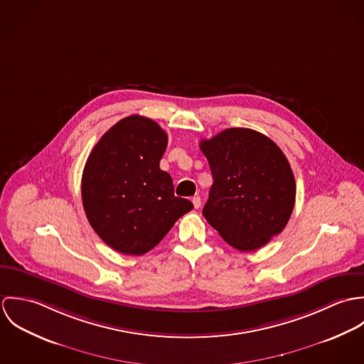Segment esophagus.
Returning <instances> with one entry per match:
<instances>
[{"mask_svg":"<svg viewBox=\"0 0 364 364\" xmlns=\"http://www.w3.org/2000/svg\"><path fill=\"white\" fill-rule=\"evenodd\" d=\"M192 203H193L195 208H199L202 205V199L199 196H195V198H192Z\"/></svg>","mask_w":364,"mask_h":364,"instance_id":"obj_1","label":"esophagus"}]
</instances>
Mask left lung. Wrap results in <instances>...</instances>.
<instances>
[{
  "mask_svg": "<svg viewBox=\"0 0 364 364\" xmlns=\"http://www.w3.org/2000/svg\"><path fill=\"white\" fill-rule=\"evenodd\" d=\"M213 175L203 215L235 250H259L286 227L296 181L283 151L259 132L232 127L200 141Z\"/></svg>",
  "mask_w": 364,
  "mask_h": 364,
  "instance_id": "1",
  "label": "left lung"
}]
</instances>
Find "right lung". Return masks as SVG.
I'll return each mask as SVG.
<instances>
[{
    "mask_svg": "<svg viewBox=\"0 0 364 364\" xmlns=\"http://www.w3.org/2000/svg\"><path fill=\"white\" fill-rule=\"evenodd\" d=\"M166 144L154 120L132 114L112 126L87 159L81 181L87 218L120 254L149 252L193 208L173 195L171 175L159 168Z\"/></svg>",
    "mask_w": 364,
    "mask_h": 364,
    "instance_id": "add662e5",
    "label": "right lung"
}]
</instances>
